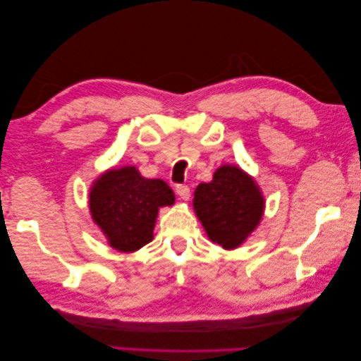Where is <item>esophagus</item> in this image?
Wrapping results in <instances>:
<instances>
[{
	"label": "esophagus",
	"mask_w": 361,
	"mask_h": 361,
	"mask_svg": "<svg viewBox=\"0 0 361 361\" xmlns=\"http://www.w3.org/2000/svg\"><path fill=\"white\" fill-rule=\"evenodd\" d=\"M176 192H177V195H179V198L184 200V202H187V200L190 198V188H188L187 185H177Z\"/></svg>",
	"instance_id": "obj_1"
}]
</instances>
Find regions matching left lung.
Here are the masks:
<instances>
[{
  "label": "left lung",
  "instance_id": "obj_1",
  "mask_svg": "<svg viewBox=\"0 0 361 361\" xmlns=\"http://www.w3.org/2000/svg\"><path fill=\"white\" fill-rule=\"evenodd\" d=\"M193 209L212 243L236 250L257 228L265 200L252 176L240 166L222 164L211 182L197 187Z\"/></svg>",
  "mask_w": 361,
  "mask_h": 361
}]
</instances>
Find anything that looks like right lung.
Listing matches in <instances>:
<instances>
[{
    "label": "right lung",
    "mask_w": 361,
    "mask_h": 361,
    "mask_svg": "<svg viewBox=\"0 0 361 361\" xmlns=\"http://www.w3.org/2000/svg\"><path fill=\"white\" fill-rule=\"evenodd\" d=\"M174 202L166 182L147 179L135 166L105 171L90 188L92 221L120 252H134L150 243L159 208Z\"/></svg>",
    "instance_id": "obj_1"
}]
</instances>
